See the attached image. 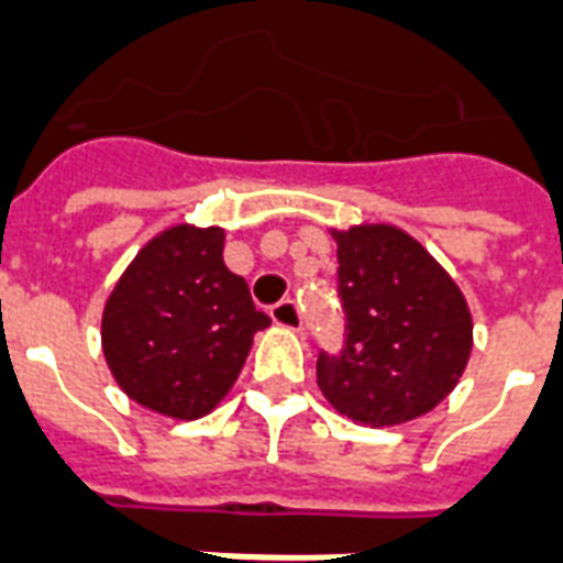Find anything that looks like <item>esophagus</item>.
Instances as JSON below:
<instances>
[{"label": "esophagus", "mask_w": 563, "mask_h": 563, "mask_svg": "<svg viewBox=\"0 0 563 563\" xmlns=\"http://www.w3.org/2000/svg\"><path fill=\"white\" fill-rule=\"evenodd\" d=\"M272 319H274V324H280V328H289V330H300V324H303L300 307L289 298L280 300V303H274Z\"/></svg>", "instance_id": "esophagus-1"}]
</instances>
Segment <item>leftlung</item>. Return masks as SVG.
<instances>
[{"label": "left lung", "instance_id": "obj_1", "mask_svg": "<svg viewBox=\"0 0 563 563\" xmlns=\"http://www.w3.org/2000/svg\"><path fill=\"white\" fill-rule=\"evenodd\" d=\"M333 239L345 336L339 354L319 351V389L339 413L372 428L424 416L470 360L472 316L461 289L398 227H351Z\"/></svg>", "mask_w": 563, "mask_h": 563}]
</instances>
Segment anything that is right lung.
Wrapping results in <instances>:
<instances>
[{"mask_svg":"<svg viewBox=\"0 0 563 563\" xmlns=\"http://www.w3.org/2000/svg\"><path fill=\"white\" fill-rule=\"evenodd\" d=\"M224 230L179 224L141 247L102 312V354L132 401L174 419L209 413L272 324L224 265Z\"/></svg>","mask_w":563,"mask_h":563,"instance_id":"add662e5","label":"right lung"}]
</instances>
